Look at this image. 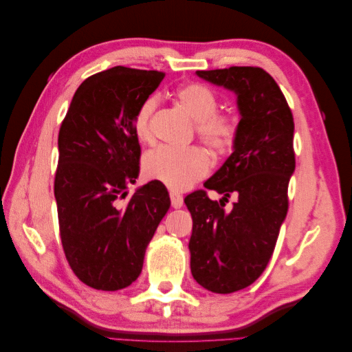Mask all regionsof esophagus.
Instances as JSON below:
<instances>
[{
  "instance_id": "esophagus-1",
  "label": "esophagus",
  "mask_w": 352,
  "mask_h": 352,
  "mask_svg": "<svg viewBox=\"0 0 352 352\" xmlns=\"http://www.w3.org/2000/svg\"><path fill=\"white\" fill-rule=\"evenodd\" d=\"M170 201H172L173 208H180L184 206V197L176 192V190H170Z\"/></svg>"
}]
</instances>
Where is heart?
<instances>
[{
  "instance_id": "obj_1",
  "label": "heart",
  "mask_w": 352,
  "mask_h": 352,
  "mask_svg": "<svg viewBox=\"0 0 352 352\" xmlns=\"http://www.w3.org/2000/svg\"><path fill=\"white\" fill-rule=\"evenodd\" d=\"M179 102L195 120L197 135L211 151L223 154L235 146L239 136V120L230 113H220L217 94L202 83L182 85L176 92ZM158 100L148 97L133 116V132L141 142L153 141V116ZM144 173L173 190H184L204 177L211 160L199 146H158L144 157Z\"/></svg>"
}]
</instances>
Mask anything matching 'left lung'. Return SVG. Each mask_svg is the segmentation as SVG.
I'll return each instance as SVG.
<instances>
[{
    "mask_svg": "<svg viewBox=\"0 0 352 352\" xmlns=\"http://www.w3.org/2000/svg\"><path fill=\"white\" fill-rule=\"evenodd\" d=\"M199 78L238 95L239 136L233 153L204 186L185 198L192 216L190 272L206 289L232 294L257 280L272 258L295 170L294 117L279 85L261 67L198 70ZM235 195L228 212L223 200Z\"/></svg>",
    "mask_w": 352,
    "mask_h": 352,
    "instance_id": "8db88e82",
    "label": "left lung"
}]
</instances>
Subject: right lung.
<instances>
[{"label": "right lung", "mask_w": 352, "mask_h": 352, "mask_svg": "<svg viewBox=\"0 0 352 352\" xmlns=\"http://www.w3.org/2000/svg\"><path fill=\"white\" fill-rule=\"evenodd\" d=\"M166 74L117 66L82 82L58 132L54 179L63 251L78 279L119 291L142 272L144 255L170 207L158 182L124 202L140 173L133 116Z\"/></svg>", "instance_id": "right-lung-1"}]
</instances>
